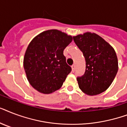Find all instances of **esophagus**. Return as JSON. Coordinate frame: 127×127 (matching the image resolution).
<instances>
[{
  "instance_id": "34e87169",
  "label": "esophagus",
  "mask_w": 127,
  "mask_h": 127,
  "mask_svg": "<svg viewBox=\"0 0 127 127\" xmlns=\"http://www.w3.org/2000/svg\"><path fill=\"white\" fill-rule=\"evenodd\" d=\"M72 72H75V64H73L72 66Z\"/></svg>"
}]
</instances>
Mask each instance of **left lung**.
Returning a JSON list of instances; mask_svg holds the SVG:
<instances>
[{
  "label": "left lung",
  "instance_id": "8db88e82",
  "mask_svg": "<svg viewBox=\"0 0 127 127\" xmlns=\"http://www.w3.org/2000/svg\"><path fill=\"white\" fill-rule=\"evenodd\" d=\"M86 60V71L77 77L78 86L90 95L99 94L110 86L118 71V60L114 49L94 33L73 37Z\"/></svg>",
  "mask_w": 127,
  "mask_h": 127
}]
</instances>
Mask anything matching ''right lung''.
<instances>
[{
	"label": "right lung",
	"mask_w": 127,
	"mask_h": 127,
	"mask_svg": "<svg viewBox=\"0 0 127 127\" xmlns=\"http://www.w3.org/2000/svg\"><path fill=\"white\" fill-rule=\"evenodd\" d=\"M72 37L57 30L45 31L30 43L24 58V68L31 86L43 94L61 88L72 70L63 51Z\"/></svg>",
	"instance_id": "1"
}]
</instances>
